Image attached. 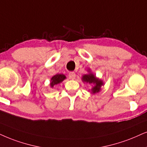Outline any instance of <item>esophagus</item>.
I'll list each match as a JSON object with an SVG mask.
<instances>
[{"label":"esophagus","instance_id":"esophagus-1","mask_svg":"<svg viewBox=\"0 0 147 147\" xmlns=\"http://www.w3.org/2000/svg\"><path fill=\"white\" fill-rule=\"evenodd\" d=\"M68 77H69L70 79H75V78L76 77V75H75V72H70L69 74H68Z\"/></svg>","mask_w":147,"mask_h":147}]
</instances>
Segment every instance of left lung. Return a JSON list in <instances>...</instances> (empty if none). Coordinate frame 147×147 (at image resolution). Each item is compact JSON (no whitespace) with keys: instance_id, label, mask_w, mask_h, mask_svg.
Segmentation results:
<instances>
[{"instance_id":"left-lung-1","label":"left lung","mask_w":147,"mask_h":147,"mask_svg":"<svg viewBox=\"0 0 147 147\" xmlns=\"http://www.w3.org/2000/svg\"><path fill=\"white\" fill-rule=\"evenodd\" d=\"M89 73L84 75L82 77V81L83 82L90 83V84H93L94 86L92 88V94H96V93L99 92L101 90V87L104 85L103 81L101 79H98L94 75L92 72L88 71Z\"/></svg>"}]
</instances>
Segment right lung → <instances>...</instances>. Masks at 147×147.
I'll list each match as a JSON object with an SVG mask.
<instances>
[{
  "instance_id": "add662e5",
  "label": "right lung",
  "mask_w": 147,
  "mask_h": 147,
  "mask_svg": "<svg viewBox=\"0 0 147 147\" xmlns=\"http://www.w3.org/2000/svg\"><path fill=\"white\" fill-rule=\"evenodd\" d=\"M66 79V76L63 74H57L51 77V83H50V86L51 87H53L55 85L59 84L61 82H62L64 80Z\"/></svg>"
}]
</instances>
